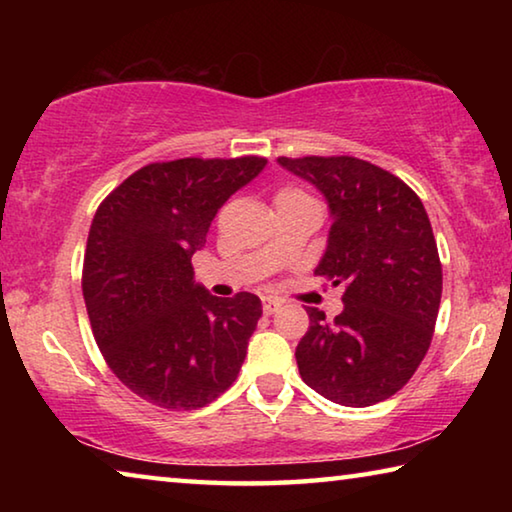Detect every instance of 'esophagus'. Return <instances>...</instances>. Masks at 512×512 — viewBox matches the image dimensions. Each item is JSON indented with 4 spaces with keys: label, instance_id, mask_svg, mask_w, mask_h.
Here are the masks:
<instances>
[{
    "label": "esophagus",
    "instance_id": "1",
    "mask_svg": "<svg viewBox=\"0 0 512 512\" xmlns=\"http://www.w3.org/2000/svg\"><path fill=\"white\" fill-rule=\"evenodd\" d=\"M262 305H264V314H266V316H273V314H277V311L282 309V300H277V298L266 296V298H264V302H262Z\"/></svg>",
    "mask_w": 512,
    "mask_h": 512
}]
</instances>
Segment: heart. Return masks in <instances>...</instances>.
Wrapping results in <instances>:
<instances>
[{
	"mask_svg": "<svg viewBox=\"0 0 512 512\" xmlns=\"http://www.w3.org/2000/svg\"><path fill=\"white\" fill-rule=\"evenodd\" d=\"M293 192V189H287V192H282V194H291Z\"/></svg>",
	"mask_w": 512,
	"mask_h": 512,
	"instance_id": "1",
	"label": "heart"
}]
</instances>
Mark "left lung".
Instances as JSON below:
<instances>
[{"mask_svg":"<svg viewBox=\"0 0 512 512\" xmlns=\"http://www.w3.org/2000/svg\"><path fill=\"white\" fill-rule=\"evenodd\" d=\"M277 164L325 196L332 225L314 273L348 284L334 323L307 309L300 377L341 406L384 402L418 370L438 318L443 268L429 216L409 185L366 160L311 155Z\"/></svg>","mask_w":512,"mask_h":512,"instance_id":"8db88e82","label":"left lung"}]
</instances>
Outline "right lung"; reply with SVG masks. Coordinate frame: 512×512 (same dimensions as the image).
<instances>
[{
	"label": "right lung",
	"instance_id": "1",
	"mask_svg": "<svg viewBox=\"0 0 512 512\" xmlns=\"http://www.w3.org/2000/svg\"><path fill=\"white\" fill-rule=\"evenodd\" d=\"M266 160L183 158L135 171L94 214L83 298L103 359L164 409L216 400L237 379L262 316L255 293L216 298L194 280L216 212Z\"/></svg>",
	"mask_w": 512,
	"mask_h": 512
}]
</instances>
